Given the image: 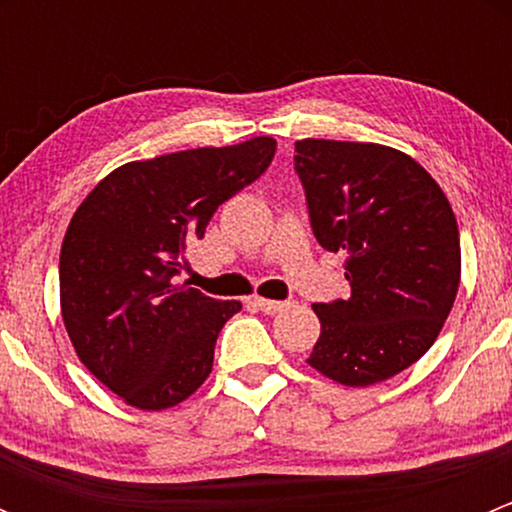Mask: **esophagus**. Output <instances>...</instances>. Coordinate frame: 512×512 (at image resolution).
Wrapping results in <instances>:
<instances>
[{"instance_id": "esophagus-1", "label": "esophagus", "mask_w": 512, "mask_h": 512, "mask_svg": "<svg viewBox=\"0 0 512 512\" xmlns=\"http://www.w3.org/2000/svg\"><path fill=\"white\" fill-rule=\"evenodd\" d=\"M252 304L265 314H280L287 309V302H277V299H265V297H255L252 299Z\"/></svg>"}]
</instances>
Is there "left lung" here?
Segmentation results:
<instances>
[{
    "instance_id": "left-lung-1",
    "label": "left lung",
    "mask_w": 512,
    "mask_h": 512,
    "mask_svg": "<svg viewBox=\"0 0 512 512\" xmlns=\"http://www.w3.org/2000/svg\"><path fill=\"white\" fill-rule=\"evenodd\" d=\"M314 237L344 252L352 297L312 304L307 364L344 386L409 369L436 342L461 282L456 215L423 165L381 143H294Z\"/></svg>"
}]
</instances>
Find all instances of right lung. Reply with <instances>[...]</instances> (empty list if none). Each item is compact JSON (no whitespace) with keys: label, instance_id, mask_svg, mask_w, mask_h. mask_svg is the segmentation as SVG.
<instances>
[{"label":"right lung","instance_id":"add662e5","mask_svg":"<svg viewBox=\"0 0 512 512\" xmlns=\"http://www.w3.org/2000/svg\"><path fill=\"white\" fill-rule=\"evenodd\" d=\"M275 138L133 160L76 208L59 260L61 317L81 364L141 411L178 406L213 371L235 299L175 285L185 247L215 210L255 183Z\"/></svg>","mask_w":512,"mask_h":512}]
</instances>
